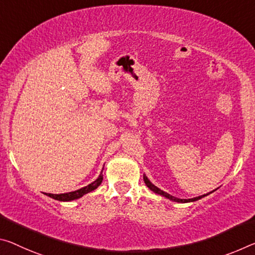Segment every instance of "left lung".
<instances>
[{"label": "left lung", "instance_id": "1", "mask_svg": "<svg viewBox=\"0 0 255 255\" xmlns=\"http://www.w3.org/2000/svg\"><path fill=\"white\" fill-rule=\"evenodd\" d=\"M143 178H144V183H145V185L147 186V187L151 189L152 192H154L155 194H157V195H161V196H163V197H165V199H168V200H170V201H172V202H178V203H188V202H195V201H197V200H201L202 197H204V196H207V195H209V194H211L212 192H215V191H212V192H210V193H207V194H203V195H201V196H196V197H193V199H178V197H175V196H172V195H170V194H168V193H165V192H163L162 189H160L159 187H156L155 185H153L151 181H149V179L147 178L146 177V175H143Z\"/></svg>", "mask_w": 255, "mask_h": 255}]
</instances>
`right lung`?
I'll return each mask as SVG.
<instances>
[{
  "instance_id": "add662e5",
  "label": "right lung",
  "mask_w": 255,
  "mask_h": 255,
  "mask_svg": "<svg viewBox=\"0 0 255 255\" xmlns=\"http://www.w3.org/2000/svg\"><path fill=\"white\" fill-rule=\"evenodd\" d=\"M103 169L102 171H101L100 176L96 178L93 183H91L90 185L85 186V187L80 188V189H77V191L74 192H69V193H63V194H51V193H45V195H47L48 197H52V199L54 200H58V201H61V202H70V201H74L77 199H80V197H83L84 195H86L87 193H91L94 191L99 187L102 183L103 180Z\"/></svg>"
}]
</instances>
